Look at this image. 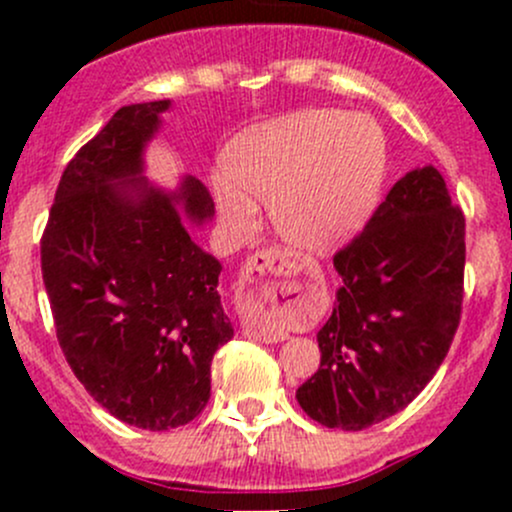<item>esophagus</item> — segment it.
<instances>
[{
	"label": "esophagus",
	"instance_id": "1",
	"mask_svg": "<svg viewBox=\"0 0 512 512\" xmlns=\"http://www.w3.org/2000/svg\"><path fill=\"white\" fill-rule=\"evenodd\" d=\"M294 272H299V265L289 255H282L280 250H262L257 255H252L247 260V265L242 267V289L247 292V297L267 299V302H275L277 297H287V285L285 280L292 277ZM255 337L260 342L272 344L287 339L285 332L280 334H267V332H255Z\"/></svg>",
	"mask_w": 512,
	"mask_h": 512
}]
</instances>
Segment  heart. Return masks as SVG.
<instances>
[{
    "instance_id": "b5f03b06",
    "label": "heart",
    "mask_w": 512,
    "mask_h": 512,
    "mask_svg": "<svg viewBox=\"0 0 512 512\" xmlns=\"http://www.w3.org/2000/svg\"><path fill=\"white\" fill-rule=\"evenodd\" d=\"M389 170L384 128L366 113H292L237 133L223 153L215 200L225 225L247 235L255 200L277 232L304 252H334L369 223Z\"/></svg>"
}]
</instances>
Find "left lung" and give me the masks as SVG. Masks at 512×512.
I'll list each match as a JSON object with an SVG mask.
<instances>
[{"label":"left lung","instance_id":"left-lung-1","mask_svg":"<svg viewBox=\"0 0 512 512\" xmlns=\"http://www.w3.org/2000/svg\"><path fill=\"white\" fill-rule=\"evenodd\" d=\"M463 267L466 220L443 175L433 165L409 170L334 255L342 285L317 334L319 371L297 389L304 414L361 431L406 409L451 347Z\"/></svg>","mask_w":512,"mask_h":512}]
</instances>
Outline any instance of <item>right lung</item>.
<instances>
[{"label": "right lung", "instance_id": "add662e5", "mask_svg": "<svg viewBox=\"0 0 512 512\" xmlns=\"http://www.w3.org/2000/svg\"><path fill=\"white\" fill-rule=\"evenodd\" d=\"M170 108H118L66 165L41 237L71 371L108 414L148 431L205 409L213 356L235 334L218 292L223 265L193 240L213 220V198L193 175L175 188L146 175V148Z\"/></svg>", "mask_w": 512, "mask_h": 512}]
</instances>
